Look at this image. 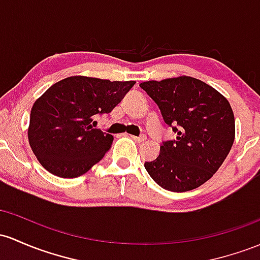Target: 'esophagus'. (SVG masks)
<instances>
[{"instance_id":"34e87169","label":"esophagus","mask_w":260,"mask_h":260,"mask_svg":"<svg viewBox=\"0 0 260 260\" xmlns=\"http://www.w3.org/2000/svg\"><path fill=\"white\" fill-rule=\"evenodd\" d=\"M131 138L133 139V141H136L137 143H142V142H144L145 139V136L144 135H142V136H139V137H136V136H131Z\"/></svg>"}]
</instances>
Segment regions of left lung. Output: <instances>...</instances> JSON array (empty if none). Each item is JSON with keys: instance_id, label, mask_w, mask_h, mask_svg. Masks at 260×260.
Masks as SVG:
<instances>
[{"instance_id": "1", "label": "left lung", "mask_w": 260, "mask_h": 260, "mask_svg": "<svg viewBox=\"0 0 260 260\" xmlns=\"http://www.w3.org/2000/svg\"><path fill=\"white\" fill-rule=\"evenodd\" d=\"M178 133L162 142L160 153L144 168L162 189L185 192L210 180L235 142V115L223 95L191 76L139 84Z\"/></svg>"}]
</instances>
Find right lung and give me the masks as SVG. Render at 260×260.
<instances>
[{"instance_id":"1","label":"right lung","mask_w":260,"mask_h":260,"mask_svg":"<svg viewBox=\"0 0 260 260\" xmlns=\"http://www.w3.org/2000/svg\"><path fill=\"white\" fill-rule=\"evenodd\" d=\"M136 81L70 76L55 82L30 111L28 141L42 167L59 178H78L104 158L112 135L92 128L93 116L115 108Z\"/></svg>"}]
</instances>
